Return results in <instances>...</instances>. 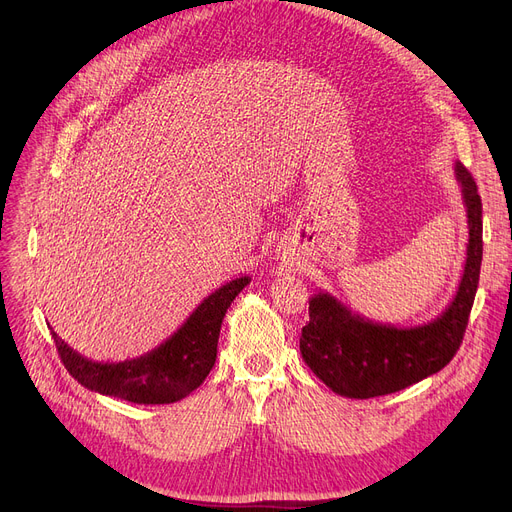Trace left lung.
Instances as JSON below:
<instances>
[{"mask_svg":"<svg viewBox=\"0 0 512 512\" xmlns=\"http://www.w3.org/2000/svg\"><path fill=\"white\" fill-rule=\"evenodd\" d=\"M454 176L467 207V259L454 299L436 319L396 328L353 313L330 292L311 297L301 355L332 392L346 398L392 394L438 373L459 351L479 284L483 242L477 184L461 161L454 164Z\"/></svg>","mask_w":512,"mask_h":512,"instance_id":"obj_1","label":"left lung"}]
</instances>
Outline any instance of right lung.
Returning <instances> with one entry per match:
<instances>
[{
    "label": "right lung",
    "instance_id": "1",
    "mask_svg": "<svg viewBox=\"0 0 512 512\" xmlns=\"http://www.w3.org/2000/svg\"><path fill=\"white\" fill-rule=\"evenodd\" d=\"M249 282V276H242L211 292L166 342L137 359L97 363L76 353L56 332L51 336L80 386L137 405H170L197 390L209 375L224 315Z\"/></svg>",
    "mask_w": 512,
    "mask_h": 512
}]
</instances>
